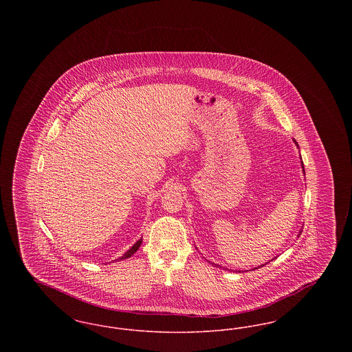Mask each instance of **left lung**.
Returning <instances> with one entry per match:
<instances>
[{
    "mask_svg": "<svg viewBox=\"0 0 352 352\" xmlns=\"http://www.w3.org/2000/svg\"><path fill=\"white\" fill-rule=\"evenodd\" d=\"M294 144H296V145H297V146H298V144H297V142H296V141H294ZM301 166H302V171H303V173H305V168H303V162H302V161H301ZM301 232H302V231H300V234H298V237H300V234H301ZM274 258H276V257H274ZM274 258H272V260H270V261H273V260H274ZM270 261H268V263H270ZM268 263H265V264H268ZM265 264H263V265H258V267H256V268L250 269V270H254V269L261 268V267H264V265H265ZM212 265H215V267H219V265H217V264H212ZM250 270H234V272H237V273H243V272H250Z\"/></svg>",
    "mask_w": 352,
    "mask_h": 352,
    "instance_id": "obj_1",
    "label": "left lung"
}]
</instances>
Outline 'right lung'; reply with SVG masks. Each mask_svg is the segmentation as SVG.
<instances>
[{"instance_id": "right-lung-1", "label": "right lung", "mask_w": 352, "mask_h": 352, "mask_svg": "<svg viewBox=\"0 0 352 352\" xmlns=\"http://www.w3.org/2000/svg\"><path fill=\"white\" fill-rule=\"evenodd\" d=\"M141 244H142V239H140L138 241H135L133 245H132V247H131L128 251L125 252V253H124L121 257H118V258H116V260H113V261H122V260H126V258H129L132 254H134V253L137 252V250L140 248V245H141Z\"/></svg>"}]
</instances>
